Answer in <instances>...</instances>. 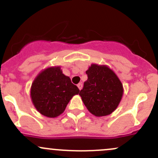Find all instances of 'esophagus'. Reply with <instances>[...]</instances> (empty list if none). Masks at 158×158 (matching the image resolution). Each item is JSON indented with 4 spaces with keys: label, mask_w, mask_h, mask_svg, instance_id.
Returning <instances> with one entry per match:
<instances>
[{
    "label": "esophagus",
    "mask_w": 158,
    "mask_h": 158,
    "mask_svg": "<svg viewBox=\"0 0 158 158\" xmlns=\"http://www.w3.org/2000/svg\"><path fill=\"white\" fill-rule=\"evenodd\" d=\"M77 87H78L79 90H81V89H82V87H83V84H81V83H79V84H77Z\"/></svg>",
    "instance_id": "34e87169"
}]
</instances>
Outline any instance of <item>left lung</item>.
Instances as JSON below:
<instances>
[{
  "label": "left lung",
  "mask_w": 158,
  "mask_h": 158,
  "mask_svg": "<svg viewBox=\"0 0 158 158\" xmlns=\"http://www.w3.org/2000/svg\"><path fill=\"white\" fill-rule=\"evenodd\" d=\"M86 74L87 81L79 93L84 105L96 116L110 115L117 108L123 97L121 81L105 65L91 64Z\"/></svg>",
  "instance_id": "8db88e82"
}]
</instances>
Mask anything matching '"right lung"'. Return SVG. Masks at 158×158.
Returning a JSON list of instances; mask_svg holds the SVG:
<instances>
[{
    "instance_id": "1",
    "label": "right lung",
    "mask_w": 158,
    "mask_h": 158,
    "mask_svg": "<svg viewBox=\"0 0 158 158\" xmlns=\"http://www.w3.org/2000/svg\"><path fill=\"white\" fill-rule=\"evenodd\" d=\"M79 89L61 68H48L40 73L31 87V98L41 114L54 118L63 113L70 100Z\"/></svg>"
}]
</instances>
